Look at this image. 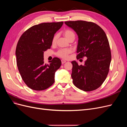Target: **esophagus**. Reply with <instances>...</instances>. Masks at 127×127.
<instances>
[{"mask_svg":"<svg viewBox=\"0 0 127 127\" xmlns=\"http://www.w3.org/2000/svg\"><path fill=\"white\" fill-rule=\"evenodd\" d=\"M66 62V61L65 60H61V63H62V64H64Z\"/></svg>","mask_w":127,"mask_h":127,"instance_id":"esophagus-1","label":"esophagus"}]
</instances>
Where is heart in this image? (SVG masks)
Returning <instances> with one entry per match:
<instances>
[{"mask_svg": "<svg viewBox=\"0 0 127 127\" xmlns=\"http://www.w3.org/2000/svg\"><path fill=\"white\" fill-rule=\"evenodd\" d=\"M64 35L66 37V39L69 40L71 37H75V34L71 30H66L64 31ZM58 36L57 34L53 36L52 40V44H55L56 43L57 40ZM71 52V50L70 49H60L59 51H58L56 53L57 56H58L62 58L66 59L68 57V55Z\"/></svg>", "mask_w": 127, "mask_h": 127, "instance_id": "b5f03b06", "label": "heart"}]
</instances>
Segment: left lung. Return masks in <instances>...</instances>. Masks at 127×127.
Returning <instances> with one entry per match:
<instances>
[{
    "label": "left lung",
    "instance_id": "8db88e82",
    "mask_svg": "<svg viewBox=\"0 0 127 127\" xmlns=\"http://www.w3.org/2000/svg\"><path fill=\"white\" fill-rule=\"evenodd\" d=\"M64 23L78 35L77 59L87 57L84 66H79L75 61L71 62L73 84L85 92L96 90L105 80L111 61L106 34L100 26L91 22L67 21Z\"/></svg>",
    "mask_w": 127,
    "mask_h": 127
}]
</instances>
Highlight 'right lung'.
<instances>
[{
	"label": "right lung",
	"instance_id": "obj_1",
	"mask_svg": "<svg viewBox=\"0 0 127 127\" xmlns=\"http://www.w3.org/2000/svg\"><path fill=\"white\" fill-rule=\"evenodd\" d=\"M64 22L43 23L31 27L19 39L16 49L17 65L26 85L32 90L42 91L55 82L56 71L61 61L53 58L49 64H44L43 53L50 49L55 34Z\"/></svg>",
	"mask_w": 127,
	"mask_h": 127
}]
</instances>
